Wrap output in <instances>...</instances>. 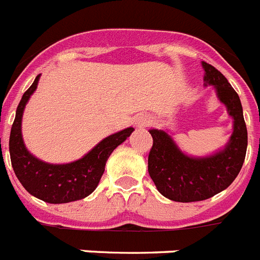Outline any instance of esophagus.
I'll list each match as a JSON object with an SVG mask.
<instances>
[{
	"instance_id": "esophagus-1",
	"label": "esophagus",
	"mask_w": 260,
	"mask_h": 260,
	"mask_svg": "<svg viewBox=\"0 0 260 260\" xmlns=\"http://www.w3.org/2000/svg\"><path fill=\"white\" fill-rule=\"evenodd\" d=\"M148 123H150V119H148L147 115H142V117H138V118H137V125H138L139 127H146Z\"/></svg>"
}]
</instances>
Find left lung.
Masks as SVG:
<instances>
[{
	"mask_svg": "<svg viewBox=\"0 0 260 260\" xmlns=\"http://www.w3.org/2000/svg\"><path fill=\"white\" fill-rule=\"evenodd\" d=\"M204 85H212L219 103L233 118V133L221 150L205 156L181 151L167 130L151 128L154 143L148 155V174L164 197L177 203L210 199L238 176L247 150V128L237 92L222 73L203 61Z\"/></svg>",
	"mask_w": 260,
	"mask_h": 260,
	"instance_id": "1",
	"label": "left lung"
}]
</instances>
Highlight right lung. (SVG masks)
I'll list each match as a JSON object with an SVG mask.
<instances>
[{
  "mask_svg": "<svg viewBox=\"0 0 260 260\" xmlns=\"http://www.w3.org/2000/svg\"><path fill=\"white\" fill-rule=\"evenodd\" d=\"M41 75L23 93L13 122L9 151L13 170L28 193L48 204H66L85 199L96 189L105 164L115 148L132 135L134 127L123 128L99 142L83 157L71 163H47L31 154L22 137V117L31 94L37 90Z\"/></svg>",
  "mask_w": 260,
  "mask_h": 260,
  "instance_id": "1",
  "label": "right lung"
}]
</instances>
